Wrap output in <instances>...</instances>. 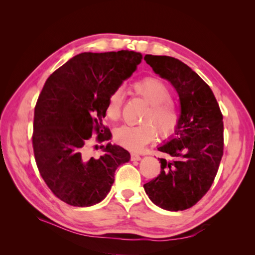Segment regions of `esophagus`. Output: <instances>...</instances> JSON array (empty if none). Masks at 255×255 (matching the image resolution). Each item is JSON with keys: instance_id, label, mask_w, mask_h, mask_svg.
<instances>
[{"instance_id": "34e87169", "label": "esophagus", "mask_w": 255, "mask_h": 255, "mask_svg": "<svg viewBox=\"0 0 255 255\" xmlns=\"http://www.w3.org/2000/svg\"><path fill=\"white\" fill-rule=\"evenodd\" d=\"M140 155L137 153H130V159L132 160H140Z\"/></svg>"}]
</instances>
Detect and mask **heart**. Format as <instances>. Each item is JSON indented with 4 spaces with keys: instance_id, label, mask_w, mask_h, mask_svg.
<instances>
[{
    "instance_id": "obj_1",
    "label": "heart",
    "mask_w": 255,
    "mask_h": 255,
    "mask_svg": "<svg viewBox=\"0 0 255 255\" xmlns=\"http://www.w3.org/2000/svg\"><path fill=\"white\" fill-rule=\"evenodd\" d=\"M132 91L146 103L141 116V125L122 126L115 130V139L130 150H139L151 142L156 132L163 137L171 135L179 123V113L171 101V92L167 85L155 78H145L132 85ZM123 94L114 90L107 99L105 113L111 120L121 116Z\"/></svg>"
}]
</instances>
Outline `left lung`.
Returning <instances> with one entry per match:
<instances>
[{"label": "left lung", "instance_id": "8db88e82", "mask_svg": "<svg viewBox=\"0 0 255 255\" xmlns=\"http://www.w3.org/2000/svg\"><path fill=\"white\" fill-rule=\"evenodd\" d=\"M145 63L172 84L181 115L174 135L158 146L169 159L158 158L160 173L143 188L151 201L177 212L194 206L211 188L223 155V122L210 86L181 60L145 55Z\"/></svg>", "mask_w": 255, "mask_h": 255}]
</instances>
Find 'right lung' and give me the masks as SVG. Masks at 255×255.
<instances>
[{
    "instance_id": "right-lung-1",
    "label": "right lung",
    "mask_w": 255,
    "mask_h": 255,
    "mask_svg": "<svg viewBox=\"0 0 255 255\" xmlns=\"http://www.w3.org/2000/svg\"><path fill=\"white\" fill-rule=\"evenodd\" d=\"M134 51L85 52L69 59L45 81L34 115L33 148L40 175L61 201L95 205L109 194L115 171L129 153L111 142L103 155L87 158L84 146L92 133L100 142L112 133L102 125L107 99L140 64Z\"/></svg>"
}]
</instances>
